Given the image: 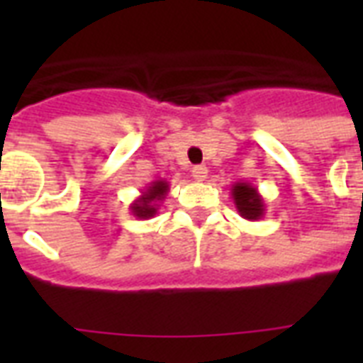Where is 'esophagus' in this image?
Listing matches in <instances>:
<instances>
[{"instance_id": "34e87169", "label": "esophagus", "mask_w": 363, "mask_h": 363, "mask_svg": "<svg viewBox=\"0 0 363 363\" xmlns=\"http://www.w3.org/2000/svg\"><path fill=\"white\" fill-rule=\"evenodd\" d=\"M207 173H209V169L205 165H194L192 167V177L198 182H203L207 179Z\"/></svg>"}]
</instances>
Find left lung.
<instances>
[{
	"mask_svg": "<svg viewBox=\"0 0 363 363\" xmlns=\"http://www.w3.org/2000/svg\"><path fill=\"white\" fill-rule=\"evenodd\" d=\"M232 198L239 215L245 220H259L265 215V201L259 196L258 188L248 182H235L232 184Z\"/></svg>",
	"mask_w": 363,
	"mask_h": 363,
	"instance_id": "left-lung-1",
	"label": "left lung"
}]
</instances>
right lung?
<instances>
[{"mask_svg":"<svg viewBox=\"0 0 363 363\" xmlns=\"http://www.w3.org/2000/svg\"><path fill=\"white\" fill-rule=\"evenodd\" d=\"M167 194H169V182L164 181V179L152 181L143 190L141 196L133 199V203H130L131 215L139 218V220L152 218L158 213L160 205H162V201H164Z\"/></svg>","mask_w":363,"mask_h":363,"instance_id":"1","label":"right lung"}]
</instances>
